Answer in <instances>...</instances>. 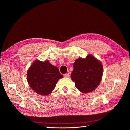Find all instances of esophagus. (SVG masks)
<instances>
[{
	"mask_svg": "<svg viewBox=\"0 0 130 130\" xmlns=\"http://www.w3.org/2000/svg\"><path fill=\"white\" fill-rule=\"evenodd\" d=\"M63 76H64V77H69V76H70V75H69V73H66V74H64Z\"/></svg>",
	"mask_w": 130,
	"mask_h": 130,
	"instance_id": "34e87169",
	"label": "esophagus"
}]
</instances>
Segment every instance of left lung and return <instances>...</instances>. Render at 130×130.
I'll list each match as a JSON object with an SVG mask.
<instances>
[{"mask_svg": "<svg viewBox=\"0 0 130 130\" xmlns=\"http://www.w3.org/2000/svg\"><path fill=\"white\" fill-rule=\"evenodd\" d=\"M73 67L72 79L80 92L87 93L96 89L103 74V67L99 61L88 55L86 58H77Z\"/></svg>", "mask_w": 130, "mask_h": 130, "instance_id": "8db88e82", "label": "left lung"}]
</instances>
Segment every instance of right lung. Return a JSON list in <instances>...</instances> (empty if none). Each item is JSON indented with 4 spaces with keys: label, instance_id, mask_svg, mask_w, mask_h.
<instances>
[{
    "label": "right lung",
    "instance_id": "obj_1",
    "mask_svg": "<svg viewBox=\"0 0 130 130\" xmlns=\"http://www.w3.org/2000/svg\"><path fill=\"white\" fill-rule=\"evenodd\" d=\"M62 77L58 69L48 60H36L27 72V80L30 87L41 95L50 94L58 80Z\"/></svg>",
    "mask_w": 130,
    "mask_h": 130
}]
</instances>
